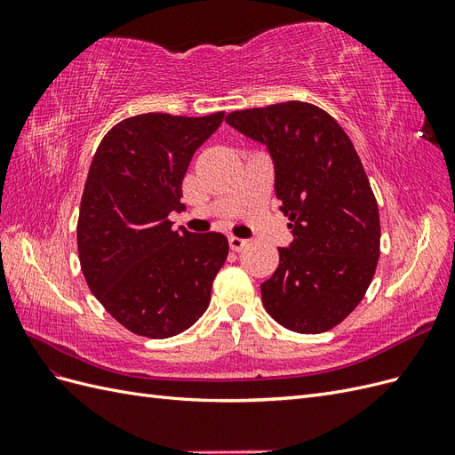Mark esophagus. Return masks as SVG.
<instances>
[{"label":"esophagus","mask_w":455,"mask_h":455,"mask_svg":"<svg viewBox=\"0 0 455 455\" xmlns=\"http://www.w3.org/2000/svg\"><path fill=\"white\" fill-rule=\"evenodd\" d=\"M246 246V239H241V237H229V249L233 251V252H239V251H243Z\"/></svg>","instance_id":"34e87169"}]
</instances>
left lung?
<instances>
[{
	"label": "left lung",
	"instance_id": "1",
	"mask_svg": "<svg viewBox=\"0 0 455 455\" xmlns=\"http://www.w3.org/2000/svg\"><path fill=\"white\" fill-rule=\"evenodd\" d=\"M226 121L267 148L294 235L259 284L264 307L292 332H326L361 304L379 258L378 203L355 146L307 102L241 109Z\"/></svg>",
	"mask_w": 455,
	"mask_h": 455
}]
</instances>
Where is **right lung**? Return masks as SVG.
Returning a JSON list of instances; mask_svg holds the SVG:
<instances>
[{
  "mask_svg": "<svg viewBox=\"0 0 455 455\" xmlns=\"http://www.w3.org/2000/svg\"><path fill=\"white\" fill-rule=\"evenodd\" d=\"M204 117L142 114L108 131L92 157L77 220V252L91 292L131 332H184L211 304L229 252L222 233L172 229L197 148L222 125Z\"/></svg>",
  "mask_w": 455,
  "mask_h": 455,
  "instance_id": "right-lung-1",
  "label": "right lung"
}]
</instances>
